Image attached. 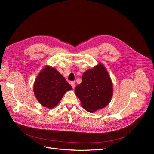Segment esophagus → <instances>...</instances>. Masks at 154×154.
Listing matches in <instances>:
<instances>
[{"label":"esophagus","mask_w":154,"mask_h":154,"mask_svg":"<svg viewBox=\"0 0 154 154\" xmlns=\"http://www.w3.org/2000/svg\"><path fill=\"white\" fill-rule=\"evenodd\" d=\"M71 86L72 87V88L74 89V88H75V87H76L75 82H71Z\"/></svg>","instance_id":"1"}]
</instances>
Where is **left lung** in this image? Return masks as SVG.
I'll use <instances>...</instances> for the list:
<instances>
[{
    "instance_id": "left-lung-1",
    "label": "left lung",
    "mask_w": 154,
    "mask_h": 154,
    "mask_svg": "<svg viewBox=\"0 0 154 154\" xmlns=\"http://www.w3.org/2000/svg\"><path fill=\"white\" fill-rule=\"evenodd\" d=\"M75 94L83 108L89 112L104 108L113 94L112 82L105 66L99 63L83 74L82 83L78 85Z\"/></svg>"
}]
</instances>
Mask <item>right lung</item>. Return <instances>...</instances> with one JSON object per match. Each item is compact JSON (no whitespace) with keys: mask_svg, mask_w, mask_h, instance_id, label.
I'll use <instances>...</instances> for the list:
<instances>
[{"mask_svg":"<svg viewBox=\"0 0 154 154\" xmlns=\"http://www.w3.org/2000/svg\"><path fill=\"white\" fill-rule=\"evenodd\" d=\"M71 89L72 87L61 74L47 66L35 79L33 90L39 103L51 109L58 104L65 93Z\"/></svg>","mask_w":154,"mask_h":154,"instance_id":"obj_1","label":"right lung"}]
</instances>
